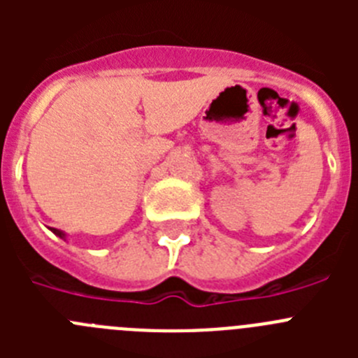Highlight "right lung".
I'll list each match as a JSON object with an SVG mask.
<instances>
[{"mask_svg": "<svg viewBox=\"0 0 358 358\" xmlns=\"http://www.w3.org/2000/svg\"><path fill=\"white\" fill-rule=\"evenodd\" d=\"M52 231H53V233H55V235H57V236H61V238H64V233H62V231L55 229V227H52Z\"/></svg>", "mask_w": 358, "mask_h": 358, "instance_id": "1", "label": "right lung"}]
</instances>
